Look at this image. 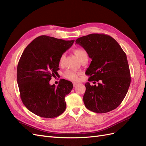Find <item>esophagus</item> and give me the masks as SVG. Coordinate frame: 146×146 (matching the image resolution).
Masks as SVG:
<instances>
[{"instance_id": "obj_1", "label": "esophagus", "mask_w": 146, "mask_h": 146, "mask_svg": "<svg viewBox=\"0 0 146 146\" xmlns=\"http://www.w3.org/2000/svg\"><path fill=\"white\" fill-rule=\"evenodd\" d=\"M77 84H78V83H77V82H73V86H76Z\"/></svg>"}]
</instances>
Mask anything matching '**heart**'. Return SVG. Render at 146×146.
I'll return each instance as SVG.
<instances>
[{
  "instance_id": "b5f03b06",
  "label": "heart",
  "mask_w": 146,
  "mask_h": 146,
  "mask_svg": "<svg viewBox=\"0 0 146 146\" xmlns=\"http://www.w3.org/2000/svg\"><path fill=\"white\" fill-rule=\"evenodd\" d=\"M74 53L80 61H82L83 60H85V59L88 60V52L85 49V48H83L82 47H78V48H75L74 50ZM64 58H65V55L64 54H61L58 60V63L60 65L63 64ZM64 77L69 80L76 81L78 79V74L76 72L74 71V70L68 69L64 72Z\"/></svg>"
}]
</instances>
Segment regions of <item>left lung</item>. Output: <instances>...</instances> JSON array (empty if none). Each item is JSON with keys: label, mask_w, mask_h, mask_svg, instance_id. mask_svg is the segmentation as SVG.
<instances>
[{"label": "left lung", "mask_w": 146, "mask_h": 146, "mask_svg": "<svg viewBox=\"0 0 146 146\" xmlns=\"http://www.w3.org/2000/svg\"><path fill=\"white\" fill-rule=\"evenodd\" d=\"M76 42L92 59L86 71L88 81H100L98 86L85 83V107L98 113L116 109L125 97L131 82L125 53L115 39L103 33L90 34L78 38Z\"/></svg>", "instance_id": "8db88e82"}]
</instances>
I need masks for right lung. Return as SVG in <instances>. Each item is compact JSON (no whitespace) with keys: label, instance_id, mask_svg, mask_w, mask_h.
<instances>
[{"label":"right lung","instance_id":"add662e5","mask_svg":"<svg viewBox=\"0 0 146 146\" xmlns=\"http://www.w3.org/2000/svg\"><path fill=\"white\" fill-rule=\"evenodd\" d=\"M74 42L41 35L33 39L22 54L17 68L20 97L25 107L36 115L52 118L65 111V97L72 90V82L61 79L55 86L49 81L60 69V55Z\"/></svg>","mask_w":146,"mask_h":146}]
</instances>
